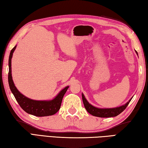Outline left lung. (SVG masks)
Segmentation results:
<instances>
[{"instance_id": "obj_1", "label": "left lung", "mask_w": 148, "mask_h": 148, "mask_svg": "<svg viewBox=\"0 0 148 148\" xmlns=\"http://www.w3.org/2000/svg\"><path fill=\"white\" fill-rule=\"evenodd\" d=\"M136 53H137L136 51ZM82 98L84 107L87 110V112L90 113V114L100 118L114 117V116L119 115L120 113L122 112L125 109L126 107H127V105H129V102H130L131 100L130 99V101L127 103L125 105L121 106V107H120L114 108H98L94 107V106H92V105H90V103L87 101V100L86 99V98L84 97L83 94H82Z\"/></svg>"}]
</instances>
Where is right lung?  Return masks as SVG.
Masks as SVG:
<instances>
[{"mask_svg":"<svg viewBox=\"0 0 148 148\" xmlns=\"http://www.w3.org/2000/svg\"><path fill=\"white\" fill-rule=\"evenodd\" d=\"M16 48L15 45L10 52L9 56V72H8V83L10 88L14 94L15 99L19 103L20 107L24 110L26 112L38 117L41 116H51L56 114L60 110L62 99L64 94L68 89L69 86H67L59 93L58 95L52 101H36L28 99L25 95L21 94L15 86L12 80V70H11V61L13 53Z\"/></svg>","mask_w":148,"mask_h":148,"instance_id":"add662e5","label":"right lung"}]
</instances>
